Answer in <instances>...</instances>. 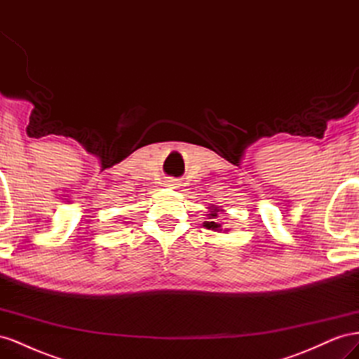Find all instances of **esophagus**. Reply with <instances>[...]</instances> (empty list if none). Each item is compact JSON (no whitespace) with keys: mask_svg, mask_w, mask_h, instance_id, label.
I'll return each instance as SVG.
<instances>
[{"mask_svg":"<svg viewBox=\"0 0 359 359\" xmlns=\"http://www.w3.org/2000/svg\"><path fill=\"white\" fill-rule=\"evenodd\" d=\"M165 182H166V187H170V189H177L180 186L178 180H175V178H168Z\"/></svg>","mask_w":359,"mask_h":359,"instance_id":"obj_1","label":"esophagus"}]
</instances>
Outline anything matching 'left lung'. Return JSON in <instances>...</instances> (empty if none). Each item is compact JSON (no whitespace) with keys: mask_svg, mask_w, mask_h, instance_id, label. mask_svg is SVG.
<instances>
[{"mask_svg":"<svg viewBox=\"0 0 359 359\" xmlns=\"http://www.w3.org/2000/svg\"><path fill=\"white\" fill-rule=\"evenodd\" d=\"M222 210L219 208V206H215V205H212V206H210V214H208V219H210V222H205L203 223V226L206 227V229H211V231H222V224L217 222V217H219V212H220Z\"/></svg>","mask_w":359,"mask_h":359,"instance_id":"left-lung-1","label":"left lung"}]
</instances>
